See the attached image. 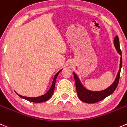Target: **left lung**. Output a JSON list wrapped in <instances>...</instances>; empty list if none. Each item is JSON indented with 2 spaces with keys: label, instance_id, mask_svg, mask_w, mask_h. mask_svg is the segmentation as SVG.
<instances>
[{
  "label": "left lung",
  "instance_id": "left-lung-1",
  "mask_svg": "<svg viewBox=\"0 0 127 127\" xmlns=\"http://www.w3.org/2000/svg\"><path fill=\"white\" fill-rule=\"evenodd\" d=\"M114 44L115 46V49L118 53L121 56L120 61V68H119V72L117 74L115 79L114 80V82L105 89L100 91H93L87 89L84 86L82 85L80 81L78 76L76 75L74 72H73L74 76L75 83L76 86V91H77V95L78 97L81 101L87 103V104H94V103L98 102L101 101L103 99L106 98L107 97L111 95L116 89L119 83V77H120V71H121L122 65V52L120 48V44H119V39L118 36H116L114 40Z\"/></svg>",
  "mask_w": 127,
  "mask_h": 127
}]
</instances>
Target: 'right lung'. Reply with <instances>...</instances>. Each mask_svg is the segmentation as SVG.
<instances>
[{"mask_svg": "<svg viewBox=\"0 0 127 127\" xmlns=\"http://www.w3.org/2000/svg\"><path fill=\"white\" fill-rule=\"evenodd\" d=\"M61 71V69L60 71H59L57 73L55 74V76H54L53 80V82L52 84H51V87H50V89L48 91V92H46V94H45L42 95L41 96L39 97H25V96H22L21 95L18 94V93H17L18 94V96L22 98V99H25V100H27L28 101L32 102H35V103H41V102H43L47 101L49 99L51 98V97L52 96L54 92V90H55V82H56V78H57L58 75L59 74V73L60 72V71Z\"/></svg>", "mask_w": 127, "mask_h": 127, "instance_id": "1", "label": "right lung"}]
</instances>
